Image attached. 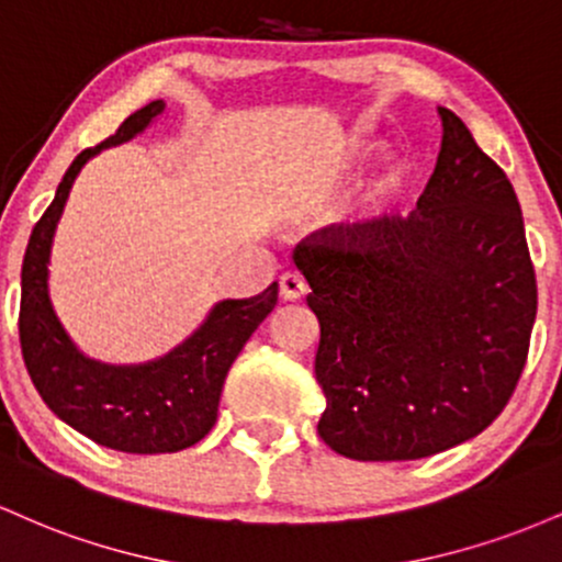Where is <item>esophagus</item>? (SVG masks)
<instances>
[{
	"label": "esophagus",
	"instance_id": "esophagus-1",
	"mask_svg": "<svg viewBox=\"0 0 562 562\" xmlns=\"http://www.w3.org/2000/svg\"><path fill=\"white\" fill-rule=\"evenodd\" d=\"M279 292H281V300L297 302L307 294V283L302 281L297 273H283L279 279Z\"/></svg>",
	"mask_w": 562,
	"mask_h": 562
}]
</instances>
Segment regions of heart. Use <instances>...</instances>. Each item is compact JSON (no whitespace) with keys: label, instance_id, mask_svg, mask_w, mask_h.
I'll return each mask as SVG.
<instances>
[{"label":"heart","instance_id":"heart-1","mask_svg":"<svg viewBox=\"0 0 562 562\" xmlns=\"http://www.w3.org/2000/svg\"><path fill=\"white\" fill-rule=\"evenodd\" d=\"M401 186H403V172L401 169H393L387 178V191H401Z\"/></svg>","mask_w":562,"mask_h":562}]
</instances>
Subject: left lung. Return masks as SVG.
Instances as JSON below:
<instances>
[{"mask_svg": "<svg viewBox=\"0 0 562 562\" xmlns=\"http://www.w3.org/2000/svg\"><path fill=\"white\" fill-rule=\"evenodd\" d=\"M443 122L417 212L331 225L294 249L321 324L318 435L358 462L451 449L502 414L526 366L536 276L513 182Z\"/></svg>", "mask_w": 562, "mask_h": 562, "instance_id": "1", "label": "left lung"}]
</instances>
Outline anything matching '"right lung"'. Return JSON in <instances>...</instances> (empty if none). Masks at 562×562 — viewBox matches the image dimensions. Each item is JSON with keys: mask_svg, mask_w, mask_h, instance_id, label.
<instances>
[{"mask_svg": "<svg viewBox=\"0 0 562 562\" xmlns=\"http://www.w3.org/2000/svg\"><path fill=\"white\" fill-rule=\"evenodd\" d=\"M164 113V100L124 119L109 140L81 150L53 204L34 225L21 270V350L29 376L55 417L105 449L172 453L199 443L217 422L225 376L257 326L273 313L279 283L249 300H223L167 356L145 363H103L68 337L49 300V251L74 180L92 156L122 145Z\"/></svg>", "mask_w": 562, "mask_h": 562, "instance_id": "right-lung-1", "label": "right lung"}]
</instances>
